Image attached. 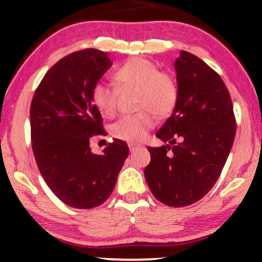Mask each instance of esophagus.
<instances>
[{"instance_id": "34e87169", "label": "esophagus", "mask_w": 262, "mask_h": 262, "mask_svg": "<svg viewBox=\"0 0 262 262\" xmlns=\"http://www.w3.org/2000/svg\"><path fill=\"white\" fill-rule=\"evenodd\" d=\"M141 148L140 144H135V143H129V149H130V151H134V150Z\"/></svg>"}]
</instances>
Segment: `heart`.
<instances>
[{
  "instance_id": "b5f03b06",
  "label": "heart",
  "mask_w": 262,
  "mask_h": 262,
  "mask_svg": "<svg viewBox=\"0 0 262 262\" xmlns=\"http://www.w3.org/2000/svg\"><path fill=\"white\" fill-rule=\"evenodd\" d=\"M118 87H138L139 112L125 114L111 127L114 138L124 141H141L156 124V114L167 116L176 106L179 87L172 75L159 68L148 59L134 56L128 59L113 74ZM93 106L106 117L117 112V90L108 82L98 81L91 90Z\"/></svg>"
}]
</instances>
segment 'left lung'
I'll return each mask as SVG.
<instances>
[{
  "label": "left lung",
  "instance_id": "1",
  "mask_svg": "<svg viewBox=\"0 0 262 262\" xmlns=\"http://www.w3.org/2000/svg\"><path fill=\"white\" fill-rule=\"evenodd\" d=\"M175 70L176 106L156 133L169 144L148 148L151 160L144 175L156 200L170 207H186L206 196L217 182L236 125L229 91L212 68L181 50Z\"/></svg>",
  "mask_w": 262,
  "mask_h": 262
}]
</instances>
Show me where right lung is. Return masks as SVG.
<instances>
[{
    "label": "right lung",
    "mask_w": 262,
    "mask_h": 262,
    "mask_svg": "<svg viewBox=\"0 0 262 262\" xmlns=\"http://www.w3.org/2000/svg\"><path fill=\"white\" fill-rule=\"evenodd\" d=\"M111 66L101 50L71 53L49 69L33 96L31 138L38 169L54 194L74 208L103 203L129 154L119 139L100 155L90 146L93 137L106 134L91 90Z\"/></svg>",
    "instance_id": "add662e5"
}]
</instances>
